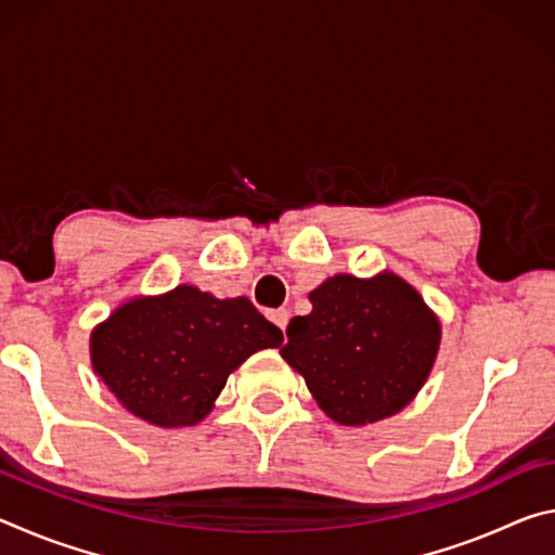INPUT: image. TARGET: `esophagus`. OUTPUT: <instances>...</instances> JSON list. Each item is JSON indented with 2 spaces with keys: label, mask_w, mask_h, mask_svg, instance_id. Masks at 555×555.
I'll return each instance as SVG.
<instances>
[{
  "label": "esophagus",
  "mask_w": 555,
  "mask_h": 555,
  "mask_svg": "<svg viewBox=\"0 0 555 555\" xmlns=\"http://www.w3.org/2000/svg\"><path fill=\"white\" fill-rule=\"evenodd\" d=\"M288 318H291V313L286 311V308H276V311H271V313H269V321L274 323L276 327H281V331H286Z\"/></svg>",
  "instance_id": "obj_1"
}]
</instances>
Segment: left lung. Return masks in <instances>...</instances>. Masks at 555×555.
Here are the masks:
<instances>
[{
    "instance_id": "1",
    "label": "left lung",
    "mask_w": 555,
    "mask_h": 555,
    "mask_svg": "<svg viewBox=\"0 0 555 555\" xmlns=\"http://www.w3.org/2000/svg\"><path fill=\"white\" fill-rule=\"evenodd\" d=\"M313 311L291 318L281 357L304 374L327 416L367 426L399 413L434 370L440 323L416 288L391 271L335 274L308 294Z\"/></svg>"
}]
</instances>
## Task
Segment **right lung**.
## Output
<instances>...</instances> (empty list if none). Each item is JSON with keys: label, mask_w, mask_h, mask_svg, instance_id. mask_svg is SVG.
<instances>
[{"label": "right lung", "mask_w": 555, "mask_h": 555, "mask_svg": "<svg viewBox=\"0 0 555 555\" xmlns=\"http://www.w3.org/2000/svg\"><path fill=\"white\" fill-rule=\"evenodd\" d=\"M284 343L249 298L195 286L121 304L90 335L92 370L129 413L162 428L195 426L249 354Z\"/></svg>", "instance_id": "right-lung-1"}]
</instances>
